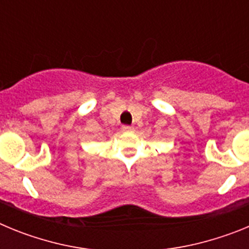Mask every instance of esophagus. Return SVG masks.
Here are the masks:
<instances>
[{"instance_id":"34e87169","label":"esophagus","mask_w":249,"mask_h":249,"mask_svg":"<svg viewBox=\"0 0 249 249\" xmlns=\"http://www.w3.org/2000/svg\"><path fill=\"white\" fill-rule=\"evenodd\" d=\"M122 131L123 132H133L135 131V128L132 126H122Z\"/></svg>"}]
</instances>
